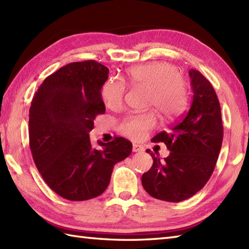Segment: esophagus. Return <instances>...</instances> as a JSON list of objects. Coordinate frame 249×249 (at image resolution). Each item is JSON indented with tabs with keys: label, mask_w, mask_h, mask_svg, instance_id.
Masks as SVG:
<instances>
[{
	"label": "esophagus",
	"mask_w": 249,
	"mask_h": 249,
	"mask_svg": "<svg viewBox=\"0 0 249 249\" xmlns=\"http://www.w3.org/2000/svg\"><path fill=\"white\" fill-rule=\"evenodd\" d=\"M143 146L142 145H139L138 143H134L133 144V152H142L143 151Z\"/></svg>",
	"instance_id": "obj_1"
}]
</instances>
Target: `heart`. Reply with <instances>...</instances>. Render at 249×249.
Masks as SVG:
<instances>
[{"label":"heart","instance_id":"heart-1","mask_svg":"<svg viewBox=\"0 0 249 249\" xmlns=\"http://www.w3.org/2000/svg\"><path fill=\"white\" fill-rule=\"evenodd\" d=\"M126 79L134 86L150 89L147 104L153 106L162 120H173L186 108L188 94L186 83L179 77L176 67L168 63L153 62L128 68ZM124 83L115 79L106 81L102 89L104 103L110 109H118L123 104ZM156 125L153 112L130 114L121 122L120 131L134 140H141Z\"/></svg>","mask_w":249,"mask_h":249}]
</instances>
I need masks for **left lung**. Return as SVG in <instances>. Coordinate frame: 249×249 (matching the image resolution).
I'll return each instance as SVG.
<instances>
[{
    "label": "left lung",
    "mask_w": 249,
    "mask_h": 249,
    "mask_svg": "<svg viewBox=\"0 0 249 249\" xmlns=\"http://www.w3.org/2000/svg\"><path fill=\"white\" fill-rule=\"evenodd\" d=\"M193 102L187 113L169 131L152 139L170 151L161 160L151 150L153 166L142 176V186L156 199L179 202L198 193L212 176L223 143L220 105L211 82L196 70L189 71Z\"/></svg>",
    "instance_id": "obj_1"
}]
</instances>
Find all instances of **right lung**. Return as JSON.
Masks as SVG:
<instances>
[{"mask_svg": "<svg viewBox=\"0 0 249 249\" xmlns=\"http://www.w3.org/2000/svg\"><path fill=\"white\" fill-rule=\"evenodd\" d=\"M109 70L89 60L73 62L47 77L30 108V147L47 185L61 197L84 201L102 195L116 162L130 155L133 144L115 137L99 149L89 133L106 108L102 88Z\"/></svg>", "mask_w": 249, "mask_h": 249, "instance_id": "obj_1", "label": "right lung"}]
</instances>
